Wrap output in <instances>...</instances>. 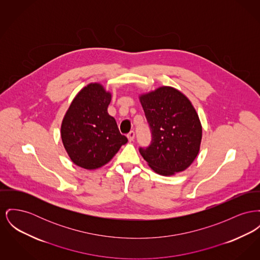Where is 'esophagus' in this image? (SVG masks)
Segmentation results:
<instances>
[{
	"instance_id": "esophagus-1",
	"label": "esophagus",
	"mask_w": 260,
	"mask_h": 260,
	"mask_svg": "<svg viewBox=\"0 0 260 260\" xmlns=\"http://www.w3.org/2000/svg\"><path fill=\"white\" fill-rule=\"evenodd\" d=\"M135 136H136L135 132H134V131H132V132H129V133L127 134V136H126V137H127L129 141H133V140L135 139Z\"/></svg>"
}]
</instances>
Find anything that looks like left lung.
<instances>
[{
    "label": "left lung",
    "instance_id": "8db88e82",
    "mask_svg": "<svg viewBox=\"0 0 260 260\" xmlns=\"http://www.w3.org/2000/svg\"><path fill=\"white\" fill-rule=\"evenodd\" d=\"M140 102L151 141L139 152L158 174L171 176L187 168L199 151L202 128L199 116L183 93L169 86L142 95Z\"/></svg>",
    "mask_w": 260,
    "mask_h": 260
}]
</instances>
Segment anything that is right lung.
<instances>
[{"instance_id": "add662e5", "label": "right lung", "mask_w": 260, "mask_h": 260, "mask_svg": "<svg viewBox=\"0 0 260 260\" xmlns=\"http://www.w3.org/2000/svg\"><path fill=\"white\" fill-rule=\"evenodd\" d=\"M111 94L97 83L78 92L61 123V140L72 161L81 168L97 169L127 142L116 120L108 114Z\"/></svg>"}]
</instances>
